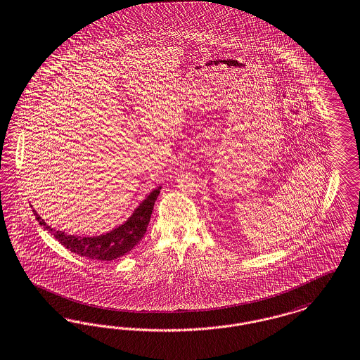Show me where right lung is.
Segmentation results:
<instances>
[{
    "label": "right lung",
    "instance_id": "right-lung-1",
    "mask_svg": "<svg viewBox=\"0 0 360 360\" xmlns=\"http://www.w3.org/2000/svg\"><path fill=\"white\" fill-rule=\"evenodd\" d=\"M160 188V186L154 188L146 197V200L139 203V206L134 210V213L129 217L126 222L101 236L82 237L68 234L65 231H58L49 226L43 218L37 214L36 210H33V213L39 224L44 226V229L49 231L58 243L64 245L68 250L88 259L112 261L129 253V250L143 238Z\"/></svg>",
    "mask_w": 360,
    "mask_h": 360
}]
</instances>
